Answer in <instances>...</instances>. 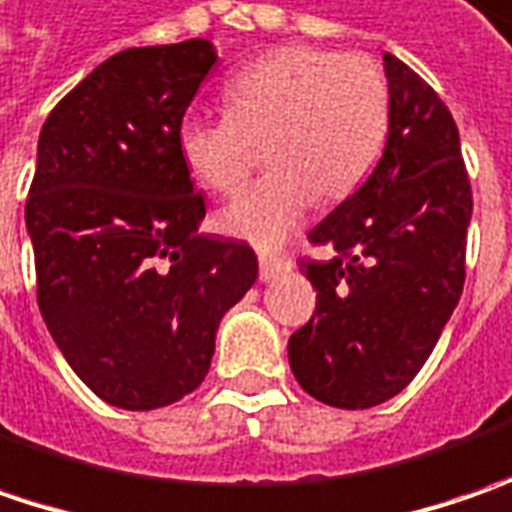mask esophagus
I'll return each instance as SVG.
<instances>
[{
  "label": "esophagus",
  "instance_id": "esophagus-1",
  "mask_svg": "<svg viewBox=\"0 0 512 512\" xmlns=\"http://www.w3.org/2000/svg\"><path fill=\"white\" fill-rule=\"evenodd\" d=\"M289 272V260L286 257L260 255V280H275Z\"/></svg>",
  "mask_w": 512,
  "mask_h": 512
}]
</instances>
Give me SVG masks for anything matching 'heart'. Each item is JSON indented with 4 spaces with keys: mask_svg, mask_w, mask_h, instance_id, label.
Here are the masks:
<instances>
[{
    "mask_svg": "<svg viewBox=\"0 0 512 512\" xmlns=\"http://www.w3.org/2000/svg\"><path fill=\"white\" fill-rule=\"evenodd\" d=\"M389 79L364 54L289 45L226 82V111L186 114L177 154L203 189L232 194L263 148L266 174L217 214L220 232L278 249L321 197L361 186L389 134Z\"/></svg>",
    "mask_w": 512,
    "mask_h": 512,
    "instance_id": "heart-1",
    "label": "heart"
}]
</instances>
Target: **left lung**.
<instances>
[{
  "label": "left lung",
  "instance_id": "1",
  "mask_svg": "<svg viewBox=\"0 0 512 512\" xmlns=\"http://www.w3.org/2000/svg\"><path fill=\"white\" fill-rule=\"evenodd\" d=\"M389 134L367 183L309 232L329 260H300L315 315L289 338V367L341 410L384 404L430 358L464 289L470 177L458 128L433 88L384 54Z\"/></svg>",
  "mask_w": 512,
  "mask_h": 512
}]
</instances>
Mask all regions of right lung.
I'll return each mask as SVG.
<instances>
[{"mask_svg": "<svg viewBox=\"0 0 512 512\" xmlns=\"http://www.w3.org/2000/svg\"><path fill=\"white\" fill-rule=\"evenodd\" d=\"M214 62L209 39L120 51L56 102L36 145V303L82 384L123 410L200 387L220 318L257 280L252 246L197 234L206 203L174 140Z\"/></svg>", "mask_w": 512, "mask_h": 512, "instance_id": "obj_1", "label": "right lung"}]
</instances>
